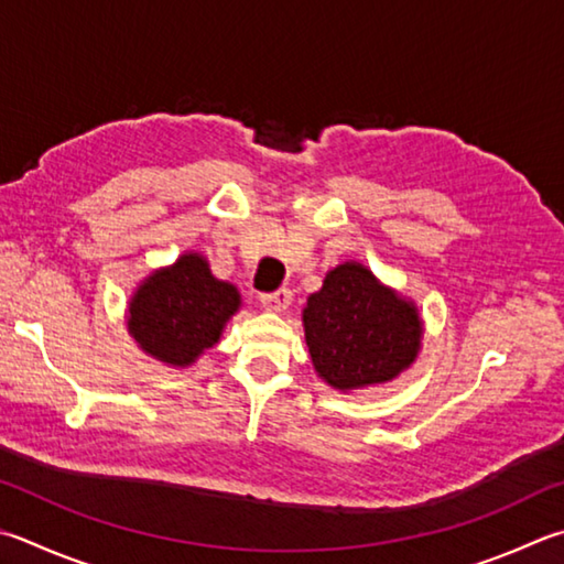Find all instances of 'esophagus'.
<instances>
[{
	"label": "esophagus",
	"mask_w": 564,
	"mask_h": 564,
	"mask_svg": "<svg viewBox=\"0 0 564 564\" xmlns=\"http://www.w3.org/2000/svg\"><path fill=\"white\" fill-rule=\"evenodd\" d=\"M291 301H293V293L289 289H279V291H273V293H263L261 295L263 308L265 311H275V313H281V311L289 308Z\"/></svg>",
	"instance_id": "obj_1"
}]
</instances>
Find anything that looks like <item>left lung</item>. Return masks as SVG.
Instances as JSON below:
<instances>
[{
	"instance_id": "left-lung-1",
	"label": "left lung",
	"mask_w": 564,
	"mask_h": 564,
	"mask_svg": "<svg viewBox=\"0 0 564 564\" xmlns=\"http://www.w3.org/2000/svg\"><path fill=\"white\" fill-rule=\"evenodd\" d=\"M305 343L317 375L335 389L389 382L414 362L422 321L360 263H343L303 311Z\"/></svg>"
}]
</instances>
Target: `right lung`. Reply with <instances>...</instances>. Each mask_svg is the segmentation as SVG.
I'll return each instance as SVG.
<instances>
[{"label": "right lung", "instance_id": "add662e5", "mask_svg": "<svg viewBox=\"0 0 564 564\" xmlns=\"http://www.w3.org/2000/svg\"><path fill=\"white\" fill-rule=\"evenodd\" d=\"M239 303L237 289L214 279L202 256L184 253L172 269L140 285L130 301L128 327L142 350L184 367L219 340Z\"/></svg>", "mask_w": 564, "mask_h": 564}]
</instances>
